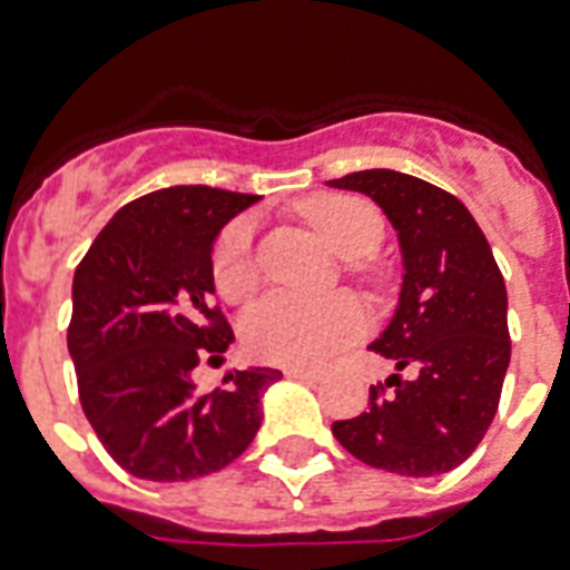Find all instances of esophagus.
<instances>
[{
  "label": "esophagus",
  "mask_w": 570,
  "mask_h": 570,
  "mask_svg": "<svg viewBox=\"0 0 570 570\" xmlns=\"http://www.w3.org/2000/svg\"><path fill=\"white\" fill-rule=\"evenodd\" d=\"M289 379H302V381H322L320 370H304V366H286L284 370Z\"/></svg>",
  "instance_id": "obj_1"
}]
</instances>
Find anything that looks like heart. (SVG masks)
<instances>
[{"mask_svg": "<svg viewBox=\"0 0 570 570\" xmlns=\"http://www.w3.org/2000/svg\"><path fill=\"white\" fill-rule=\"evenodd\" d=\"M304 218L337 250L348 254L355 272H366L370 254L384 236V218L373 200L357 195H322L304 204ZM259 257L254 222L233 218L213 245V284L224 302L245 304L259 289ZM364 331V307L346 293H277L259 302L245 320L242 337L254 357L284 366H316Z\"/></svg>", "mask_w": 570, "mask_h": 570, "instance_id": "heart-1", "label": "heart"}]
</instances>
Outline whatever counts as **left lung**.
<instances>
[{
    "mask_svg": "<svg viewBox=\"0 0 570 570\" xmlns=\"http://www.w3.org/2000/svg\"><path fill=\"white\" fill-rule=\"evenodd\" d=\"M364 191L387 213L405 284L373 352L399 373L370 387V405L331 432L370 468L438 476L468 461L500 405L512 340L505 284L485 233L450 191L373 168L328 180Z\"/></svg>",
    "mask_w": 570,
    "mask_h": 570,
    "instance_id": "left-lung-1",
    "label": "left lung"
}]
</instances>
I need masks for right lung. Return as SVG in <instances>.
<instances>
[{
    "label": "right lung",
    "instance_id": "obj_1",
    "mask_svg": "<svg viewBox=\"0 0 570 570\" xmlns=\"http://www.w3.org/2000/svg\"><path fill=\"white\" fill-rule=\"evenodd\" d=\"M257 195L171 186L120 206L73 275L67 348L79 402L120 468L186 482L227 468L259 429V396L281 370H233L197 390L233 328L213 304V242Z\"/></svg>",
    "mask_w": 570,
    "mask_h": 570
}]
</instances>
